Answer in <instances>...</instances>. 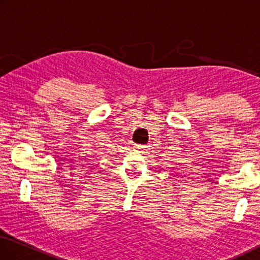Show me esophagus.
Segmentation results:
<instances>
[{
	"instance_id": "esophagus-1",
	"label": "esophagus",
	"mask_w": 260,
	"mask_h": 260,
	"mask_svg": "<svg viewBox=\"0 0 260 260\" xmlns=\"http://www.w3.org/2000/svg\"><path fill=\"white\" fill-rule=\"evenodd\" d=\"M144 148H145V146H143V145H135V149L138 152H142Z\"/></svg>"
}]
</instances>
